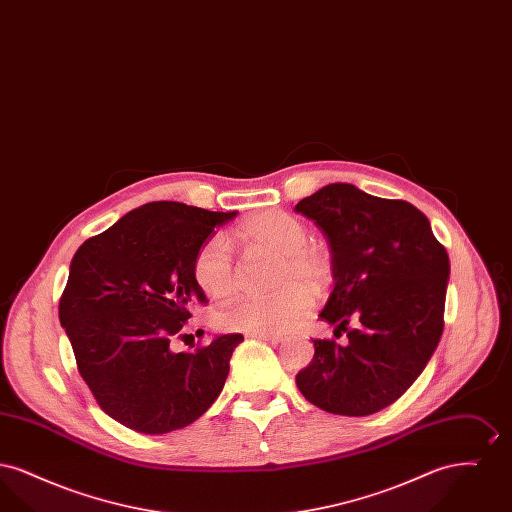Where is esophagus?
I'll list each match as a JSON object with an SVG mask.
<instances>
[{"label": "esophagus", "instance_id": "esophagus-1", "mask_svg": "<svg viewBox=\"0 0 512 512\" xmlns=\"http://www.w3.org/2000/svg\"><path fill=\"white\" fill-rule=\"evenodd\" d=\"M251 338L268 341V343H280V341H284V336H282V334H265V332H259V334H251Z\"/></svg>", "mask_w": 512, "mask_h": 512}]
</instances>
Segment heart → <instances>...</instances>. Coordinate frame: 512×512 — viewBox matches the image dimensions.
Listing matches in <instances>:
<instances>
[{
    "label": "heart",
    "instance_id": "b5f03b06",
    "mask_svg": "<svg viewBox=\"0 0 512 512\" xmlns=\"http://www.w3.org/2000/svg\"><path fill=\"white\" fill-rule=\"evenodd\" d=\"M236 238L251 251L276 257L274 288L268 297L240 299L215 315L222 330L249 334H280L307 317L315 293L324 292L332 282V263L324 249L307 244L309 228L290 213L267 209L255 213L238 226ZM194 280L209 299H228L238 292L240 267L232 245L224 236H211L197 249Z\"/></svg>",
    "mask_w": 512,
    "mask_h": 512
}]
</instances>
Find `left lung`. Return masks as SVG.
Masks as SVG:
<instances>
[{"instance_id": "left-lung-1", "label": "left lung", "mask_w": 512, "mask_h": 512, "mask_svg": "<svg viewBox=\"0 0 512 512\" xmlns=\"http://www.w3.org/2000/svg\"><path fill=\"white\" fill-rule=\"evenodd\" d=\"M293 211L328 240L334 290L320 318L349 338L313 340L315 357L297 372V388L326 413H378L413 386L438 347L447 251L409 201L353 184H328Z\"/></svg>"}]
</instances>
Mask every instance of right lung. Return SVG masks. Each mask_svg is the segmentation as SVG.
Returning a JSON list of instances; mask_svg holds the SVG:
<instances>
[{"label":"right lung","mask_w":512,"mask_h":512,"mask_svg":"<svg viewBox=\"0 0 512 512\" xmlns=\"http://www.w3.org/2000/svg\"><path fill=\"white\" fill-rule=\"evenodd\" d=\"M236 215L151 201L74 253L59 320L80 376L122 426L169 434L217 401L244 336L222 334L194 353L171 343L188 309L207 303L194 280L197 249Z\"/></svg>","instance_id":"1"}]
</instances>
